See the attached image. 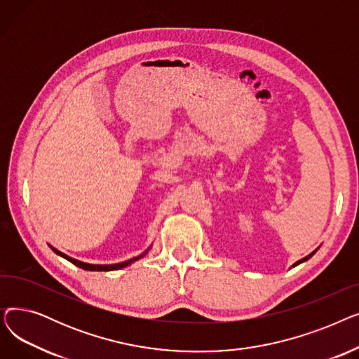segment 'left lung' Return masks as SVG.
<instances>
[{
  "label": "left lung",
  "mask_w": 359,
  "mask_h": 359,
  "mask_svg": "<svg viewBox=\"0 0 359 359\" xmlns=\"http://www.w3.org/2000/svg\"><path fill=\"white\" fill-rule=\"evenodd\" d=\"M316 252H317V249H316V250H314V252H311V253H310V255H309V256H306V257H304V259H301V260H298V262H295V263H294V265H292V266H297V265H299V263H303V262H306V260H309V259H310V257H311V256H313V255H314V253H316Z\"/></svg>",
  "instance_id": "obj_1"
}]
</instances>
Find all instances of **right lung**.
<instances>
[{
	"label": "right lung",
	"mask_w": 359,
	"mask_h": 359,
	"mask_svg": "<svg viewBox=\"0 0 359 359\" xmlns=\"http://www.w3.org/2000/svg\"><path fill=\"white\" fill-rule=\"evenodd\" d=\"M50 249H52L56 255H60L61 257L69 260L71 263H74L75 266H79V268H81V269H84V271H106V272H107V271H118V269H122V268L130 265V263H134V262H137L138 259L144 257V256L148 253V250H149V249H147L142 255H140V256H137V257H132V259H129V260H126V262L115 263V265H90V263H84V262H81V260L69 257L68 255H65V253H62V252H60V250H56V249L52 248V246H50Z\"/></svg>",
	"instance_id": "right-lung-1"
}]
</instances>
